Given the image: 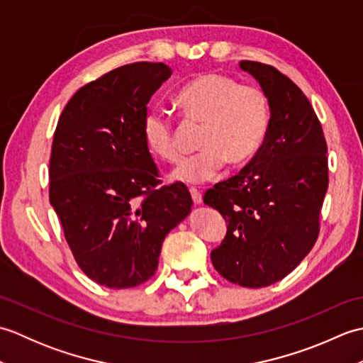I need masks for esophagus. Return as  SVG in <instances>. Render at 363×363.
Instances as JSON below:
<instances>
[{
    "label": "esophagus",
    "mask_w": 363,
    "mask_h": 363,
    "mask_svg": "<svg viewBox=\"0 0 363 363\" xmlns=\"http://www.w3.org/2000/svg\"><path fill=\"white\" fill-rule=\"evenodd\" d=\"M190 195H191V199H194V204L199 206L203 203V196L196 189H190Z\"/></svg>",
    "instance_id": "obj_1"
}]
</instances>
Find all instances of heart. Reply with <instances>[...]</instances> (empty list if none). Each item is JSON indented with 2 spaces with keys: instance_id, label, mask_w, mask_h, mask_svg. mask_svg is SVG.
Instances as JSON below:
<instances>
[{
  "instance_id": "heart-1",
  "label": "heart",
  "mask_w": 363,
  "mask_h": 363,
  "mask_svg": "<svg viewBox=\"0 0 363 363\" xmlns=\"http://www.w3.org/2000/svg\"><path fill=\"white\" fill-rule=\"evenodd\" d=\"M174 104L191 125L201 126V151L174 168L169 177L176 182L203 184L217 177L225 164L230 168L248 165L267 138L269 101L257 86H240L229 76L203 73L177 91ZM142 135L152 156L168 164L179 160L173 121L165 112H146Z\"/></svg>"
}]
</instances>
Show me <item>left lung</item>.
Returning a JSON list of instances; mask_svg holds the SVG:
<instances>
[{
    "mask_svg": "<svg viewBox=\"0 0 363 363\" xmlns=\"http://www.w3.org/2000/svg\"><path fill=\"white\" fill-rule=\"evenodd\" d=\"M269 101L259 154L237 176L207 190L228 233L211 252L213 268L242 287H267L295 269L313 248L328 191V146L312 104L274 67L242 60Z\"/></svg>",
    "mask_w": 363,
    "mask_h": 363,
    "instance_id": "1",
    "label": "left lung"
}]
</instances>
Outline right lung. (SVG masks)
<instances>
[{"mask_svg": "<svg viewBox=\"0 0 363 363\" xmlns=\"http://www.w3.org/2000/svg\"><path fill=\"white\" fill-rule=\"evenodd\" d=\"M172 73L162 62L115 68L76 91L57 121L50 203L76 264L104 287L148 281L194 204L181 184L159 187L142 135L146 104Z\"/></svg>", "mask_w": 363, "mask_h": 363, "instance_id": "right-lung-1", "label": "right lung"}]
</instances>
